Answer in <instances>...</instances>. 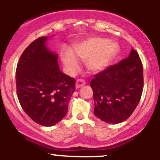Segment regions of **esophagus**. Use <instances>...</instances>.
<instances>
[{"label": "esophagus", "mask_w": 160, "mask_h": 160, "mask_svg": "<svg viewBox=\"0 0 160 160\" xmlns=\"http://www.w3.org/2000/svg\"><path fill=\"white\" fill-rule=\"evenodd\" d=\"M85 85V81L83 80H81V79H79L76 81V84H75V87H76V89H79L80 87H83Z\"/></svg>", "instance_id": "34e87169"}]
</instances>
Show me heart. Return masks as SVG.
<instances>
[{"mask_svg": "<svg viewBox=\"0 0 160 160\" xmlns=\"http://www.w3.org/2000/svg\"><path fill=\"white\" fill-rule=\"evenodd\" d=\"M73 49V52L71 48H64L61 54L64 71L70 75L80 69L78 58L86 61L89 71L96 73L104 70L116 53L117 45L108 42L106 38L94 37L75 44Z\"/></svg>", "mask_w": 160, "mask_h": 160, "instance_id": "heart-1", "label": "heart"}]
</instances>
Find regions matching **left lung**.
I'll return each mask as SVG.
<instances>
[{"instance_id":"left-lung-1","label":"left lung","mask_w":160,"mask_h":160,"mask_svg":"<svg viewBox=\"0 0 160 160\" xmlns=\"http://www.w3.org/2000/svg\"><path fill=\"white\" fill-rule=\"evenodd\" d=\"M143 71L139 54L134 49L127 58L94 75V115L108 124H118L131 116L139 103Z\"/></svg>"}]
</instances>
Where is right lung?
I'll return each instance as SVG.
<instances>
[{
  "instance_id": "add662e5",
  "label": "right lung",
  "mask_w": 160,
  "mask_h": 160,
  "mask_svg": "<svg viewBox=\"0 0 160 160\" xmlns=\"http://www.w3.org/2000/svg\"><path fill=\"white\" fill-rule=\"evenodd\" d=\"M49 36L32 42L21 55L16 71L18 99L33 122L51 127L64 118L75 80L62 73L58 54L47 47Z\"/></svg>"
}]
</instances>
